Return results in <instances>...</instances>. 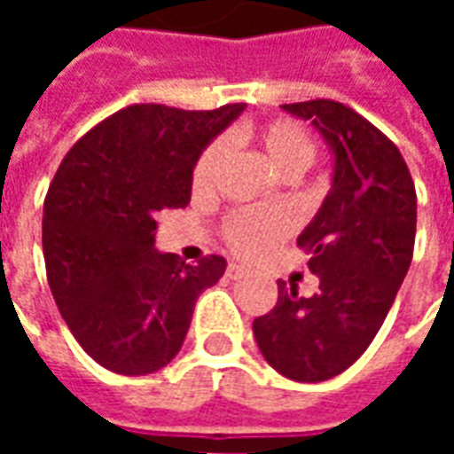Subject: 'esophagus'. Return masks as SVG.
Instances as JSON below:
<instances>
[{
    "instance_id": "esophagus-1",
    "label": "esophagus",
    "mask_w": 454,
    "mask_h": 454,
    "mask_svg": "<svg viewBox=\"0 0 454 454\" xmlns=\"http://www.w3.org/2000/svg\"><path fill=\"white\" fill-rule=\"evenodd\" d=\"M226 277L228 279H240V277H246V267L236 265V262H231L226 267Z\"/></svg>"
}]
</instances>
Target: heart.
<instances>
[{
	"mask_svg": "<svg viewBox=\"0 0 454 454\" xmlns=\"http://www.w3.org/2000/svg\"><path fill=\"white\" fill-rule=\"evenodd\" d=\"M250 138L255 140L267 162L286 179H296L316 162V138L301 121L272 119L250 129ZM226 158V143L221 138L211 140L192 169V189L194 194H208L214 189L221 162ZM289 233V218L279 211L262 208H240L228 214L221 236L231 253L240 257H255L275 246L277 240Z\"/></svg>",
	"mask_w": 454,
	"mask_h": 454,
	"instance_id": "heart-1",
	"label": "heart"
}]
</instances>
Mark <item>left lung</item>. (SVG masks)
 Instances as JSON below:
<instances>
[{
  "label": "left lung",
  "instance_id": "obj_1",
  "mask_svg": "<svg viewBox=\"0 0 454 454\" xmlns=\"http://www.w3.org/2000/svg\"><path fill=\"white\" fill-rule=\"evenodd\" d=\"M311 119L335 153L333 189L296 246L318 292L277 282L275 309L253 321L257 348L294 381L331 380L370 348L409 272L416 187L406 160L374 123L333 99L282 104Z\"/></svg>",
  "mask_w": 454,
  "mask_h": 454
}]
</instances>
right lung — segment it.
Here are the masks:
<instances>
[{"instance_id":"1","label":"right lung","mask_w":454,"mask_h":454,"mask_svg":"<svg viewBox=\"0 0 454 454\" xmlns=\"http://www.w3.org/2000/svg\"><path fill=\"white\" fill-rule=\"evenodd\" d=\"M243 104L187 112L130 104L67 150L43 204L48 285L82 350L116 374H150L182 348L221 255L187 265L155 250L158 214L184 208L199 153Z\"/></svg>"}]
</instances>
